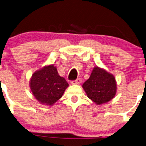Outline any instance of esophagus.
Wrapping results in <instances>:
<instances>
[{
  "instance_id": "34e87169",
  "label": "esophagus",
  "mask_w": 146,
  "mask_h": 146,
  "mask_svg": "<svg viewBox=\"0 0 146 146\" xmlns=\"http://www.w3.org/2000/svg\"><path fill=\"white\" fill-rule=\"evenodd\" d=\"M81 82H82V79L81 78H77V79H75V80H73V81H71V84H73V85H77V84H81Z\"/></svg>"
}]
</instances>
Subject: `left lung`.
Wrapping results in <instances>:
<instances>
[{
  "label": "left lung",
  "mask_w": 146,
  "mask_h": 146,
  "mask_svg": "<svg viewBox=\"0 0 146 146\" xmlns=\"http://www.w3.org/2000/svg\"><path fill=\"white\" fill-rule=\"evenodd\" d=\"M82 87L88 97L98 105L108 102L117 92L114 77L98 67L94 68L90 78Z\"/></svg>",
  "instance_id": "1"
}]
</instances>
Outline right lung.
Returning <instances> with one entry per match:
<instances>
[{"mask_svg": "<svg viewBox=\"0 0 146 146\" xmlns=\"http://www.w3.org/2000/svg\"><path fill=\"white\" fill-rule=\"evenodd\" d=\"M29 86L39 102L51 106L62 97L69 84L58 75L54 64H51L35 72Z\"/></svg>", "mask_w": 146, "mask_h": 146, "instance_id": "right-lung-1", "label": "right lung"}]
</instances>
